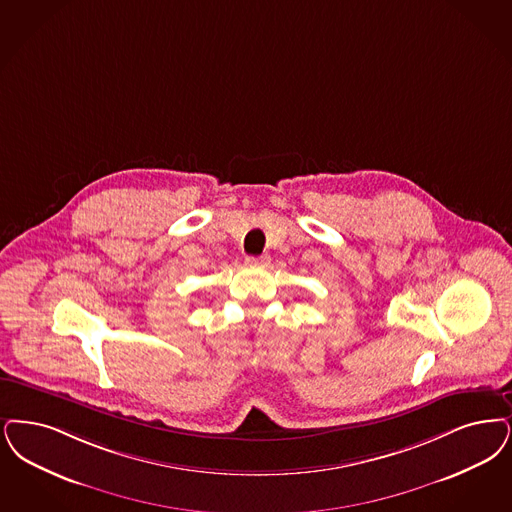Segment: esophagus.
<instances>
[{
	"label": "esophagus",
	"mask_w": 512,
	"mask_h": 512,
	"mask_svg": "<svg viewBox=\"0 0 512 512\" xmlns=\"http://www.w3.org/2000/svg\"><path fill=\"white\" fill-rule=\"evenodd\" d=\"M268 255H261V257H247L246 265L249 266H265L268 265Z\"/></svg>",
	"instance_id": "1"
}]
</instances>
